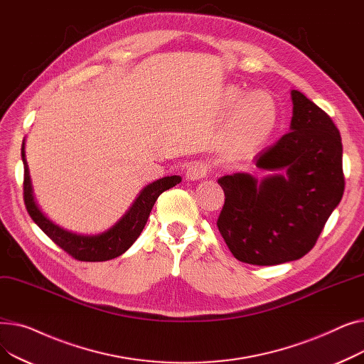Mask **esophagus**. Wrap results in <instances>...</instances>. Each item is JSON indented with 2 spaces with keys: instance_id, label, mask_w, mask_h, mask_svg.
Masks as SVG:
<instances>
[{
  "instance_id": "34e87169",
  "label": "esophagus",
  "mask_w": 364,
  "mask_h": 364,
  "mask_svg": "<svg viewBox=\"0 0 364 364\" xmlns=\"http://www.w3.org/2000/svg\"><path fill=\"white\" fill-rule=\"evenodd\" d=\"M206 171H208L206 165L203 162H200V161H196V162H192V164L187 166L186 177H187V180H192V181L200 180V178H203L206 176Z\"/></svg>"
}]
</instances>
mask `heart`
<instances>
[{
	"mask_svg": "<svg viewBox=\"0 0 364 364\" xmlns=\"http://www.w3.org/2000/svg\"><path fill=\"white\" fill-rule=\"evenodd\" d=\"M223 106L235 112V144L240 153H252L264 146L276 132L280 122V107L274 95L267 90L247 91L240 87L227 88Z\"/></svg>",
	"mask_w": 364,
	"mask_h": 364,
	"instance_id": "obj_1",
	"label": "heart"
}]
</instances>
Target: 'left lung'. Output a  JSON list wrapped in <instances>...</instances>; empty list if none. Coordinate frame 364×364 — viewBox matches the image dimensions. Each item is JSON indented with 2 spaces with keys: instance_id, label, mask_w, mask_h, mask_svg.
Listing matches in <instances>:
<instances>
[{
  "instance_id": "1",
  "label": "left lung",
  "mask_w": 364,
  "mask_h": 364,
  "mask_svg": "<svg viewBox=\"0 0 364 364\" xmlns=\"http://www.w3.org/2000/svg\"><path fill=\"white\" fill-rule=\"evenodd\" d=\"M291 97V131L254 159L267 176L218 178L225 195L218 230L246 264L276 265L309 254L343 195L338 128L301 91Z\"/></svg>"
}]
</instances>
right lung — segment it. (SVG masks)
Listing matches in <instances>:
<instances>
[{"label": "right lung", "mask_w": 364, "mask_h": 364, "mask_svg": "<svg viewBox=\"0 0 364 364\" xmlns=\"http://www.w3.org/2000/svg\"><path fill=\"white\" fill-rule=\"evenodd\" d=\"M22 161L25 168L23 198L31 218L55 245H59L69 255L80 261H107L128 251L143 232L151 208L159 195L181 183L180 176H171L147 184L141 188L136 200L131 203L128 211L110 228L97 235H84L68 230V228L55 224L38 205L25 155V140L22 144Z\"/></svg>", "instance_id": "obj_1"}]
</instances>
